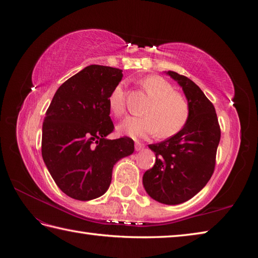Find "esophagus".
I'll return each mask as SVG.
<instances>
[{"mask_svg": "<svg viewBox=\"0 0 258 258\" xmlns=\"http://www.w3.org/2000/svg\"><path fill=\"white\" fill-rule=\"evenodd\" d=\"M135 148H136V151H137V152H140V151H142V150H143V148H144V145H143L142 143H140V142H136Z\"/></svg>", "mask_w": 258, "mask_h": 258, "instance_id": "obj_1", "label": "esophagus"}]
</instances>
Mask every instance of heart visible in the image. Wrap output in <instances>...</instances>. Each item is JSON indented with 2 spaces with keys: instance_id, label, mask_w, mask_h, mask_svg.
<instances>
[{
  "instance_id": "b5f03b06",
  "label": "heart",
  "mask_w": 258,
  "mask_h": 258,
  "mask_svg": "<svg viewBox=\"0 0 258 258\" xmlns=\"http://www.w3.org/2000/svg\"><path fill=\"white\" fill-rule=\"evenodd\" d=\"M152 101L145 108V116H130L118 124V131L132 138H144L159 131L162 137L173 136L188 119L189 106L187 100L175 92L167 80L158 75L147 76L140 82ZM108 106L115 116L124 113L123 87L119 84L108 97Z\"/></svg>"
}]
</instances>
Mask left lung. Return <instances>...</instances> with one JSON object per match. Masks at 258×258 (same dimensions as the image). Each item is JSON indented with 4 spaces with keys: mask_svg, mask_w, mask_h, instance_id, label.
Listing matches in <instances>:
<instances>
[{
    "mask_svg": "<svg viewBox=\"0 0 258 258\" xmlns=\"http://www.w3.org/2000/svg\"><path fill=\"white\" fill-rule=\"evenodd\" d=\"M182 87L189 106L185 126L165 141L150 144L156 161L143 175L148 196L163 205H179L197 195L215 167L221 129L213 104L188 77L165 72Z\"/></svg>",
    "mask_w": 258,
    "mask_h": 258,
    "instance_id": "obj_1",
    "label": "left lung"
}]
</instances>
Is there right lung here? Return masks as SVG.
Wrapping results in <instances>:
<instances>
[{
    "label": "right lung",
    "instance_id": "right-lung-1",
    "mask_svg": "<svg viewBox=\"0 0 258 258\" xmlns=\"http://www.w3.org/2000/svg\"><path fill=\"white\" fill-rule=\"evenodd\" d=\"M119 69L92 64L62 84L43 121L42 156L51 177L69 197L102 196L115 163L130 156V138L110 140L114 129L108 97L122 79Z\"/></svg>",
    "mask_w": 258,
    "mask_h": 258
}]
</instances>
